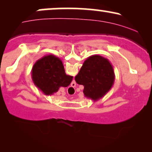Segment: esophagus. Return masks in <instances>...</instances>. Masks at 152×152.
I'll return each instance as SVG.
<instances>
[{
	"mask_svg": "<svg viewBox=\"0 0 152 152\" xmlns=\"http://www.w3.org/2000/svg\"><path fill=\"white\" fill-rule=\"evenodd\" d=\"M75 85H76V83H75ZM73 87H74V86H73ZM73 87H71V88H70V89L71 90H73V89H74V88H73Z\"/></svg>",
	"mask_w": 152,
	"mask_h": 152,
	"instance_id": "34e87169",
	"label": "esophagus"
}]
</instances>
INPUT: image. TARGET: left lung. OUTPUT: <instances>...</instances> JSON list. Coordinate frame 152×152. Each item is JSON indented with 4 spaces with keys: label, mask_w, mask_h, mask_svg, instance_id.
<instances>
[{
    "label": "left lung",
    "mask_w": 152,
    "mask_h": 152,
    "mask_svg": "<svg viewBox=\"0 0 152 152\" xmlns=\"http://www.w3.org/2000/svg\"><path fill=\"white\" fill-rule=\"evenodd\" d=\"M114 80L112 65L107 58L99 55L87 58L75 76L76 83L84 86L83 92L85 97L94 102L102 99L109 91Z\"/></svg>",
    "instance_id": "8db88e82"
}]
</instances>
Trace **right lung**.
Wrapping results in <instances>:
<instances>
[{
	"mask_svg": "<svg viewBox=\"0 0 152 152\" xmlns=\"http://www.w3.org/2000/svg\"><path fill=\"white\" fill-rule=\"evenodd\" d=\"M31 75L35 86L45 95H52L61 86L67 87L73 80V76L66 74L61 60L51 54L35 63Z\"/></svg>",
	"mask_w": 152,
	"mask_h": 152,
	"instance_id": "add662e5",
	"label": "right lung"
}]
</instances>
